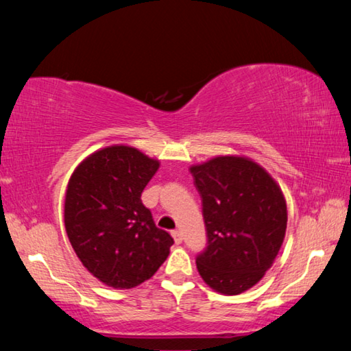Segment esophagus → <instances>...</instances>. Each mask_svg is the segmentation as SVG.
Wrapping results in <instances>:
<instances>
[{"label": "esophagus", "instance_id": "34e87169", "mask_svg": "<svg viewBox=\"0 0 351 351\" xmlns=\"http://www.w3.org/2000/svg\"><path fill=\"white\" fill-rule=\"evenodd\" d=\"M171 237H173L176 245H180V243L182 241V235H181L180 230H171Z\"/></svg>", "mask_w": 351, "mask_h": 351}]
</instances>
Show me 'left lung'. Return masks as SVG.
<instances>
[{
    "instance_id": "1",
    "label": "left lung",
    "mask_w": 351,
    "mask_h": 351,
    "mask_svg": "<svg viewBox=\"0 0 351 351\" xmlns=\"http://www.w3.org/2000/svg\"><path fill=\"white\" fill-rule=\"evenodd\" d=\"M203 201L207 247L197 268L207 287L237 295L265 277L287 232V199L251 158L219 154L190 167Z\"/></svg>"
}]
</instances>
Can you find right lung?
I'll return each mask as SVG.
<instances>
[{"label": "right lung", "instance_id": "right-lung-1", "mask_svg": "<svg viewBox=\"0 0 351 351\" xmlns=\"http://www.w3.org/2000/svg\"><path fill=\"white\" fill-rule=\"evenodd\" d=\"M158 169V159L116 144L88 154L69 178L64 229L82 265L106 287H138L169 257L173 239L141 201Z\"/></svg>", "mask_w": 351, "mask_h": 351}]
</instances>
